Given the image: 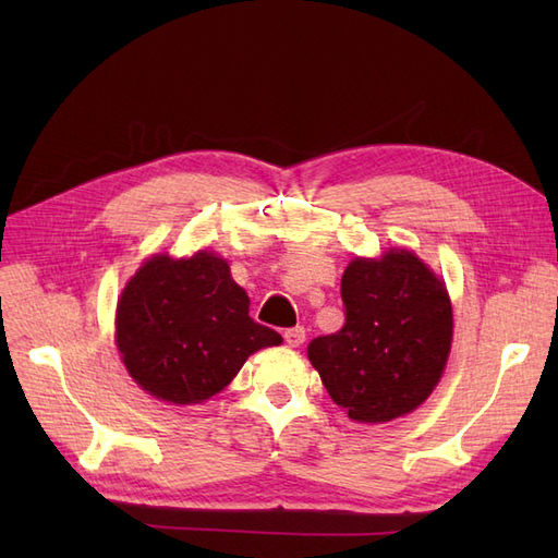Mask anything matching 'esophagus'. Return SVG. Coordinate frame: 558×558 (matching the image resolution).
Masks as SVG:
<instances>
[{
    "instance_id": "34e87169",
    "label": "esophagus",
    "mask_w": 558,
    "mask_h": 558,
    "mask_svg": "<svg viewBox=\"0 0 558 558\" xmlns=\"http://www.w3.org/2000/svg\"><path fill=\"white\" fill-rule=\"evenodd\" d=\"M283 340H286V344H289V347H300L302 342H305V328L295 326V328L283 330Z\"/></svg>"
}]
</instances>
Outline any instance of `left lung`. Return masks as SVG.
<instances>
[{"label":"left lung","instance_id":"obj_1","mask_svg":"<svg viewBox=\"0 0 558 558\" xmlns=\"http://www.w3.org/2000/svg\"><path fill=\"white\" fill-rule=\"evenodd\" d=\"M344 326L307 356L330 398L361 424L416 410L442 377L451 347L445 283L410 251L356 258L342 275Z\"/></svg>","mask_w":558,"mask_h":558}]
</instances>
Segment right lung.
I'll return each instance as SVG.
<instances>
[{"label":"right lung","instance_id":"1","mask_svg":"<svg viewBox=\"0 0 558 558\" xmlns=\"http://www.w3.org/2000/svg\"><path fill=\"white\" fill-rule=\"evenodd\" d=\"M116 344L132 379L174 404L216 396L281 335L248 316V295L207 251L146 260L118 300Z\"/></svg>","mask_w":558,"mask_h":558}]
</instances>
